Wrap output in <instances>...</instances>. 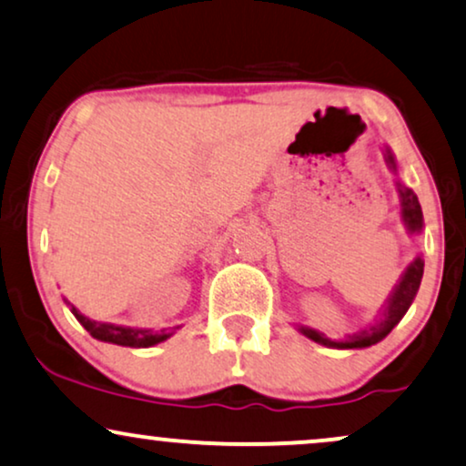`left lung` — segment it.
Listing matches in <instances>:
<instances>
[{
	"mask_svg": "<svg viewBox=\"0 0 466 466\" xmlns=\"http://www.w3.org/2000/svg\"><path fill=\"white\" fill-rule=\"evenodd\" d=\"M382 158H385L387 167H390L391 174L398 176V158L393 155L390 146H382ZM396 191H398V199H400V221L406 232L410 237H420L423 229V215H421V206L420 199L413 193V189L404 185L402 180L396 178ZM423 277V258L415 256L413 262L404 268V273L400 275L398 284L393 286V290L387 297V301L382 303V308L376 314L372 325L359 329L355 333H346L344 338L339 339H331L327 338L325 333L316 331V329L305 327V325H297L299 333H303L305 338L316 341V344L327 346V349H338V350H359V349H370V346L379 344L380 339H385L387 335L391 333V329L402 320L406 311H409L410 305H413L417 290H420Z\"/></svg>",
	"mask_w": 466,
	"mask_h": 466,
	"instance_id": "8db88e82",
	"label": "left lung"
}]
</instances>
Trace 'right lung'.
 Returning <instances> with one entry per match:
<instances>
[{"label":"right lung","instance_id":"add662e5","mask_svg":"<svg viewBox=\"0 0 466 466\" xmlns=\"http://www.w3.org/2000/svg\"><path fill=\"white\" fill-rule=\"evenodd\" d=\"M64 303L68 305L70 311L76 320L81 322V327L92 335L94 339L107 341V344L117 346H128V349H150V346L161 344V341L169 339L176 333V329H161V331H152V329H139V327H125V325H114V322H98L92 320L81 314L68 299H64Z\"/></svg>","mask_w":466,"mask_h":466}]
</instances>
